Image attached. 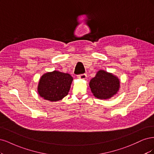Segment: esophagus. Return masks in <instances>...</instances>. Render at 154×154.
I'll list each match as a JSON object with an SVG mask.
<instances>
[{"mask_svg":"<svg viewBox=\"0 0 154 154\" xmlns=\"http://www.w3.org/2000/svg\"><path fill=\"white\" fill-rule=\"evenodd\" d=\"M77 77L79 79H86L87 75H86L85 73H82V74H80V75H79L77 76Z\"/></svg>","mask_w":154,"mask_h":154,"instance_id":"obj_1","label":"esophagus"}]
</instances>
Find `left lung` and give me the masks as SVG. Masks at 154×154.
Instances as JSON below:
<instances>
[{"label": "left lung", "mask_w": 154, "mask_h": 154, "mask_svg": "<svg viewBox=\"0 0 154 154\" xmlns=\"http://www.w3.org/2000/svg\"><path fill=\"white\" fill-rule=\"evenodd\" d=\"M120 80L115 75L104 70H99L90 82L93 95L97 98L109 99L112 97L120 89Z\"/></svg>", "instance_id": "1"}]
</instances>
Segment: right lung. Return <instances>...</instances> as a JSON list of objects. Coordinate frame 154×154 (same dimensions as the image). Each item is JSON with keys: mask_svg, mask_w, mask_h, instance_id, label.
<instances>
[{"mask_svg": "<svg viewBox=\"0 0 154 154\" xmlns=\"http://www.w3.org/2000/svg\"><path fill=\"white\" fill-rule=\"evenodd\" d=\"M73 81L68 73L54 70L43 74L39 79L38 92L41 97L51 102L61 100L70 90Z\"/></svg>", "mask_w": 154, "mask_h": 154, "instance_id": "right-lung-1", "label": "right lung"}]
</instances>
